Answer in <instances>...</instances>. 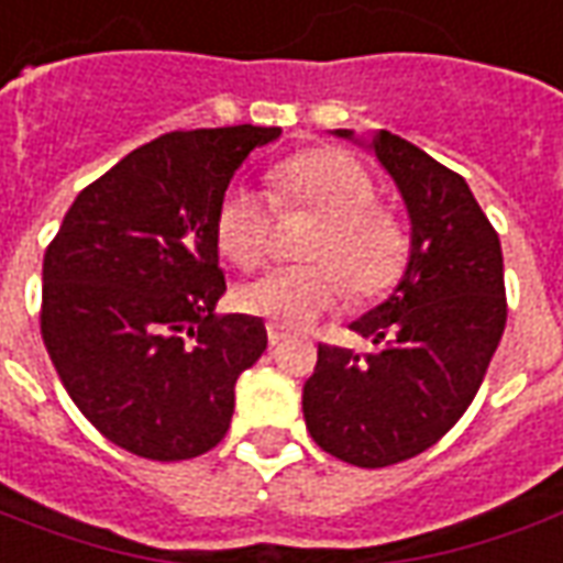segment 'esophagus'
<instances>
[{
  "label": "esophagus",
  "instance_id": "1",
  "mask_svg": "<svg viewBox=\"0 0 563 563\" xmlns=\"http://www.w3.org/2000/svg\"><path fill=\"white\" fill-rule=\"evenodd\" d=\"M266 336H269V345L275 349V345H282V342H285L290 333L282 324H266Z\"/></svg>",
  "mask_w": 563,
  "mask_h": 563
}]
</instances>
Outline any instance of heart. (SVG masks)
Listing matches in <instances>:
<instances>
[{
    "label": "heart",
    "instance_id": "b5f03b06",
    "mask_svg": "<svg viewBox=\"0 0 563 563\" xmlns=\"http://www.w3.org/2000/svg\"><path fill=\"white\" fill-rule=\"evenodd\" d=\"M278 211H309L318 224L306 239L312 263L278 266L239 290L249 314L282 327H306L349 297L369 300L390 290L406 273L412 239L400 218L376 206V185L352 154L309 147L269 169V194L230 185L214 211V239L224 257L254 269L273 245Z\"/></svg>",
    "mask_w": 563,
    "mask_h": 563
}]
</instances>
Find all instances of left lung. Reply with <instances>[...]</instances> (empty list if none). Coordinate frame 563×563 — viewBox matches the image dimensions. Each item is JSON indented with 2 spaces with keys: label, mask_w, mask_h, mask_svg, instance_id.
I'll list each match as a JSON object with an SVG mask.
<instances>
[{
  "label": "left lung",
  "mask_w": 563,
  "mask_h": 563,
  "mask_svg": "<svg viewBox=\"0 0 563 563\" xmlns=\"http://www.w3.org/2000/svg\"><path fill=\"white\" fill-rule=\"evenodd\" d=\"M373 151L409 209V266L388 300L352 324L376 349L318 345L302 385L312 440L369 470L428 452L457 424L506 327L500 239L464 178L385 130Z\"/></svg>",
  "instance_id": "obj_1"
}]
</instances>
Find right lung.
<instances>
[{"mask_svg":"<svg viewBox=\"0 0 563 563\" xmlns=\"http://www.w3.org/2000/svg\"><path fill=\"white\" fill-rule=\"evenodd\" d=\"M278 126L175 130L135 147L71 202L42 266V339L93 428L147 461L224 440L236 378L266 327L214 314L227 290L214 211Z\"/></svg>","mask_w":563,"mask_h":563,"instance_id":"add662e5","label":"right lung"}]
</instances>
